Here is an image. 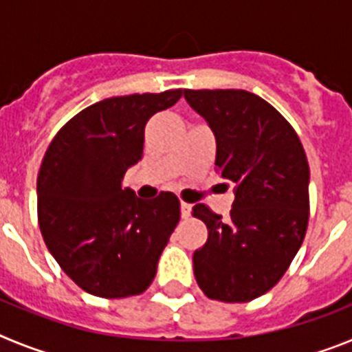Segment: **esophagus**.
<instances>
[{
    "instance_id": "34e87169",
    "label": "esophagus",
    "mask_w": 352,
    "mask_h": 352,
    "mask_svg": "<svg viewBox=\"0 0 352 352\" xmlns=\"http://www.w3.org/2000/svg\"><path fill=\"white\" fill-rule=\"evenodd\" d=\"M190 211H192V204L182 203V217H183V219H188V217H190Z\"/></svg>"
}]
</instances>
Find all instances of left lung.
<instances>
[{
    "label": "left lung",
    "mask_w": 352,
    "mask_h": 352,
    "mask_svg": "<svg viewBox=\"0 0 352 352\" xmlns=\"http://www.w3.org/2000/svg\"><path fill=\"white\" fill-rule=\"evenodd\" d=\"M217 139L214 166L234 185L227 219L206 204L192 214L208 227L194 275L210 300L245 303L287 272L307 234L309 160L298 133L272 104L245 89H185Z\"/></svg>",
    "instance_id": "obj_1"
}]
</instances>
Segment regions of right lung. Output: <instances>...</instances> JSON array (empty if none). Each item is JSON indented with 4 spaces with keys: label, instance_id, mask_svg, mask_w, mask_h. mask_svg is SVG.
Returning <instances> with one entry per match:
<instances>
[{
    "label": "right lung",
    "instance_id": "obj_1",
    "mask_svg": "<svg viewBox=\"0 0 352 352\" xmlns=\"http://www.w3.org/2000/svg\"><path fill=\"white\" fill-rule=\"evenodd\" d=\"M183 89L113 96L82 109L56 133L36 178L38 226L49 252L82 291L141 294L179 222V199L142 201L121 182L141 158L144 126Z\"/></svg>",
    "mask_w": 352,
    "mask_h": 352
}]
</instances>
